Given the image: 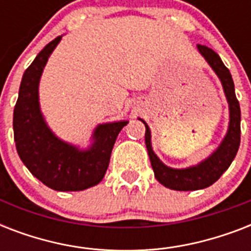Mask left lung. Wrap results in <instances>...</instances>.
Instances as JSON below:
<instances>
[{"label":"left lung","mask_w":251,"mask_h":251,"mask_svg":"<svg viewBox=\"0 0 251 251\" xmlns=\"http://www.w3.org/2000/svg\"><path fill=\"white\" fill-rule=\"evenodd\" d=\"M197 48L222 82L223 90H224L228 106H229V124H228V130L223 138L222 143L210 156L206 157L204 160H202L197 165L177 169V168H171L165 165L157 157L156 153L153 152L152 145H151V130H150L149 125L142 118H139L146 126V147L149 151L150 161L152 165L155 177L161 185H164L165 187L172 189V190L193 191L211 186L229 168L237 155L238 147H240L241 110H240V104H238L236 92H234L232 75L226 65L223 64L222 58L219 57L218 53H215L212 49L204 47V45L198 44Z\"/></svg>","instance_id":"8db88e82"}]
</instances>
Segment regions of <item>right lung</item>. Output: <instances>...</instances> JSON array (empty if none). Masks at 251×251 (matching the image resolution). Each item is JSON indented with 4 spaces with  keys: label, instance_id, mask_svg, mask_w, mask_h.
Instances as JSON below:
<instances>
[{
    "label": "right lung",
    "instance_id": "1",
    "mask_svg": "<svg viewBox=\"0 0 251 251\" xmlns=\"http://www.w3.org/2000/svg\"><path fill=\"white\" fill-rule=\"evenodd\" d=\"M62 36L50 41L23 74L14 108V141L18 155L37 179L57 191H80L98 185L105 176L114 142L126 120L95 127L87 149L62 141L41 113L39 83L49 56Z\"/></svg>",
    "mask_w": 251,
    "mask_h": 251
}]
</instances>
